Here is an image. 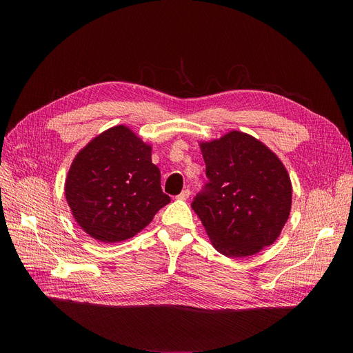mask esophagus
<instances>
[{"label":"esophagus","instance_id":"1","mask_svg":"<svg viewBox=\"0 0 353 353\" xmlns=\"http://www.w3.org/2000/svg\"><path fill=\"white\" fill-rule=\"evenodd\" d=\"M189 196H190V190H189V189H183L181 193L177 196V199H179V200H188Z\"/></svg>","mask_w":353,"mask_h":353}]
</instances>
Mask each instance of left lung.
Here are the masks:
<instances>
[{
  "label": "left lung",
  "mask_w": 353,
  "mask_h": 353,
  "mask_svg": "<svg viewBox=\"0 0 353 353\" xmlns=\"http://www.w3.org/2000/svg\"><path fill=\"white\" fill-rule=\"evenodd\" d=\"M209 183L192 208L212 245L228 257H246L281 236L292 206V183L269 147L242 132L200 143Z\"/></svg>",
  "instance_id": "1"
}]
</instances>
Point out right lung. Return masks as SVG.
Returning <instances> with one entry per match:
<instances>
[{
  "label": "right lung",
  "instance_id": "obj_1",
  "mask_svg": "<svg viewBox=\"0 0 353 353\" xmlns=\"http://www.w3.org/2000/svg\"><path fill=\"white\" fill-rule=\"evenodd\" d=\"M65 199L79 226L104 243L136 236L170 203L152 163V145L123 124L79 152L65 179Z\"/></svg>",
  "mask_w": 353,
  "mask_h": 353
}]
</instances>
